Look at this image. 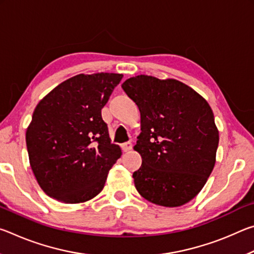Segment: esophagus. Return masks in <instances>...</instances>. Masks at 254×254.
Here are the masks:
<instances>
[{"instance_id":"34e87169","label":"esophagus","mask_w":254,"mask_h":254,"mask_svg":"<svg viewBox=\"0 0 254 254\" xmlns=\"http://www.w3.org/2000/svg\"><path fill=\"white\" fill-rule=\"evenodd\" d=\"M132 147L133 145L131 142H126L122 144V150L124 152H127V151H130V150H132Z\"/></svg>"}]
</instances>
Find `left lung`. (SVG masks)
I'll return each mask as SVG.
<instances>
[{
  "mask_svg": "<svg viewBox=\"0 0 254 254\" xmlns=\"http://www.w3.org/2000/svg\"><path fill=\"white\" fill-rule=\"evenodd\" d=\"M122 88L141 114L134 145L142 158L133 173L136 190L166 207L188 203L204 187L216 160L218 130L209 104L176 79L139 75Z\"/></svg>",
  "mask_w": 254,
  "mask_h": 254,
  "instance_id": "left-lung-1",
  "label": "left lung"
}]
</instances>
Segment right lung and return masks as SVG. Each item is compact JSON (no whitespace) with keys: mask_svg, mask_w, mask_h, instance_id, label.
Masks as SVG:
<instances>
[{"mask_svg":"<svg viewBox=\"0 0 254 254\" xmlns=\"http://www.w3.org/2000/svg\"><path fill=\"white\" fill-rule=\"evenodd\" d=\"M122 74H79L38 103L25 141L30 166L47 195L66 204L84 203L104 188L121 157L111 143L102 109Z\"/></svg>","mask_w":254,"mask_h":254,"instance_id":"1","label":"right lung"}]
</instances>
